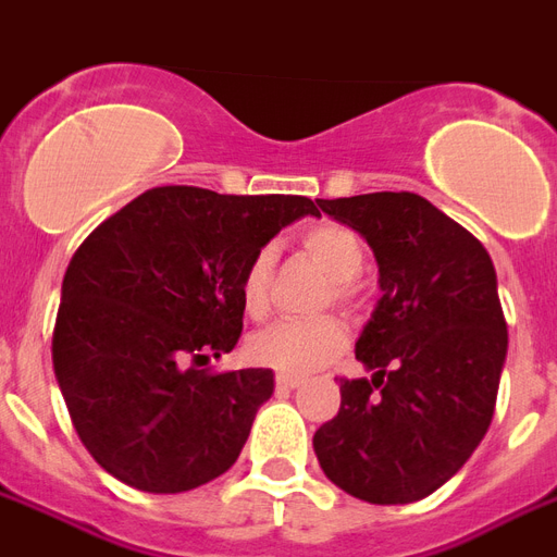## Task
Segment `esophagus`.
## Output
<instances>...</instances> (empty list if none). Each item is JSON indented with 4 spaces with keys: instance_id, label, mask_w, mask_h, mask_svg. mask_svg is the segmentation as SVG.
<instances>
[{
    "instance_id": "obj_1",
    "label": "esophagus",
    "mask_w": 557,
    "mask_h": 557,
    "mask_svg": "<svg viewBox=\"0 0 557 557\" xmlns=\"http://www.w3.org/2000/svg\"><path fill=\"white\" fill-rule=\"evenodd\" d=\"M300 383V377L295 374H277V389H295Z\"/></svg>"
}]
</instances>
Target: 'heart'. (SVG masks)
<instances>
[{"mask_svg":"<svg viewBox=\"0 0 557 557\" xmlns=\"http://www.w3.org/2000/svg\"><path fill=\"white\" fill-rule=\"evenodd\" d=\"M300 250L327 271V277L333 280L331 298L339 304H354L360 298L357 277L366 268V247L354 230L331 221L315 224L300 233ZM271 283L274 250L262 247L250 257L238 280V300L250 319H262L271 307ZM345 324L333 315L312 321H277L247 339V357L257 366L277 369L283 374H310L324 362H331L345 348Z\"/></svg>","mask_w":557,"mask_h":557,"instance_id":"heart-1","label":"heart"}]
</instances>
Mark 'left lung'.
<instances>
[{
  "label": "left lung",
  "mask_w": 557,
  "mask_h": 557,
  "mask_svg": "<svg viewBox=\"0 0 557 557\" xmlns=\"http://www.w3.org/2000/svg\"><path fill=\"white\" fill-rule=\"evenodd\" d=\"M315 203L369 242L383 298L354 351L372 377H339V413L312 448L354 498L419 502L467 463L493 422L508 354L496 268L469 230L413 191Z\"/></svg>",
  "instance_id": "8db88e82"
}]
</instances>
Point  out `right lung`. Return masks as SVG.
Segmentation results:
<instances>
[{"mask_svg":"<svg viewBox=\"0 0 557 557\" xmlns=\"http://www.w3.org/2000/svg\"><path fill=\"white\" fill-rule=\"evenodd\" d=\"M315 200L162 185L106 218L73 253L52 366L82 446L144 493H185L242 455L271 369L203 366L242 336L250 257Z\"/></svg>","mask_w":557,"mask_h":557,"instance_id":"right-lung-1","label":"right lung"}]
</instances>
